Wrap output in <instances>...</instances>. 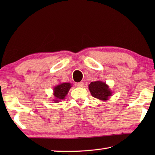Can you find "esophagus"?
<instances>
[{
	"mask_svg": "<svg viewBox=\"0 0 155 155\" xmlns=\"http://www.w3.org/2000/svg\"><path fill=\"white\" fill-rule=\"evenodd\" d=\"M83 82H79V83H75V86L76 87H83Z\"/></svg>",
	"mask_w": 155,
	"mask_h": 155,
	"instance_id": "obj_1",
	"label": "esophagus"
}]
</instances>
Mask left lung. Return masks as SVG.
<instances>
[{
    "mask_svg": "<svg viewBox=\"0 0 155 155\" xmlns=\"http://www.w3.org/2000/svg\"><path fill=\"white\" fill-rule=\"evenodd\" d=\"M89 90L93 97L101 101H107L111 96V91L105 83L102 81H94L89 85Z\"/></svg>",
    "mask_w": 155,
    "mask_h": 155,
    "instance_id": "8db88e82",
    "label": "left lung"
}]
</instances>
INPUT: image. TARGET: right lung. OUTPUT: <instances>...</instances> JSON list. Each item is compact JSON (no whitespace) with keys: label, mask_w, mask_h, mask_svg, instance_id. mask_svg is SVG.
I'll list each match as a JSON object with an SVG mask.
<instances>
[{"label":"right lung","mask_w":155,"mask_h":155,"mask_svg":"<svg viewBox=\"0 0 155 155\" xmlns=\"http://www.w3.org/2000/svg\"><path fill=\"white\" fill-rule=\"evenodd\" d=\"M71 87V85L69 83H64L57 85L54 87V96H55L54 102L58 103L60 100L64 99V98L68 94L70 88Z\"/></svg>","instance_id":"add662e5"}]
</instances>
